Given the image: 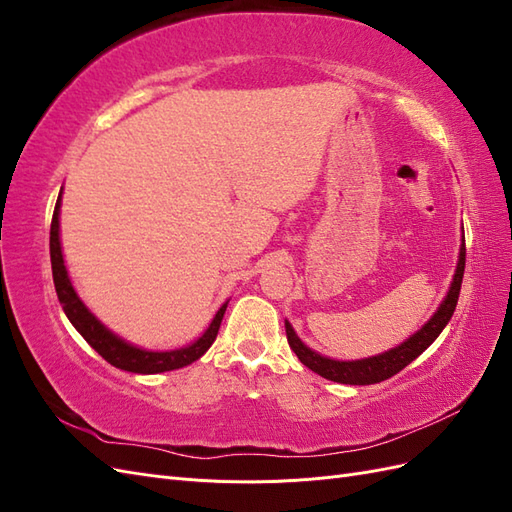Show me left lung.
Masks as SVG:
<instances>
[{
    "label": "left lung",
    "mask_w": 512,
    "mask_h": 512,
    "mask_svg": "<svg viewBox=\"0 0 512 512\" xmlns=\"http://www.w3.org/2000/svg\"><path fill=\"white\" fill-rule=\"evenodd\" d=\"M463 269H466V243L461 245L459 252V262H457V271L453 277L451 290H448L444 303L440 305V309L433 318L425 324V327L414 333L408 342H404L401 346L384 352L380 356H371V359H363V361H333L327 359V356H320L318 352L309 350L301 339L297 337V333L292 331L290 324L286 322V337L288 344L294 350V354L299 356V361L309 367L312 371H316L318 376L339 382V384H376L382 382L386 378H391L395 374H399L401 369L406 365H410L418 354L425 352L433 339H436L442 329L451 320L455 307H457V299H459V290H461V280H463Z\"/></svg>",
    "instance_id": "obj_1"
}]
</instances>
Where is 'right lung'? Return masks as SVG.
Here are the masks:
<instances>
[{"instance_id": "right-lung-1", "label": "right lung", "mask_w": 512, "mask_h": 512, "mask_svg": "<svg viewBox=\"0 0 512 512\" xmlns=\"http://www.w3.org/2000/svg\"><path fill=\"white\" fill-rule=\"evenodd\" d=\"M59 203H61V192L57 198V205L53 211V220H51V267H53V282L57 290V299L64 305V312L74 324V329L79 331L85 342L94 348L104 361L111 365L132 371V374H160V371H170V369H179L198 361L203 356L211 344L218 337L220 324L226 312L224 303L220 307V312L215 314L211 327L205 331V335L196 339V342L188 348L181 350H170V352H149L134 348L130 344L123 342L117 335L111 331H106L102 324L89 314V309L81 303V299L76 297V292L68 280V271L64 267V256H61V245H59Z\"/></svg>"}]
</instances>
